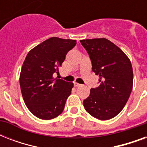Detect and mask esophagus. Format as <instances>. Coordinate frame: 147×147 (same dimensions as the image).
Instances as JSON below:
<instances>
[{
    "mask_svg": "<svg viewBox=\"0 0 147 147\" xmlns=\"http://www.w3.org/2000/svg\"><path fill=\"white\" fill-rule=\"evenodd\" d=\"M74 85H75V87H79V86H81L80 84H78L77 82H74Z\"/></svg>",
    "mask_w": 147,
    "mask_h": 147,
    "instance_id": "1",
    "label": "esophagus"
}]
</instances>
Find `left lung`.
<instances>
[{
    "mask_svg": "<svg viewBox=\"0 0 147 147\" xmlns=\"http://www.w3.org/2000/svg\"><path fill=\"white\" fill-rule=\"evenodd\" d=\"M99 76V85L91 88L84 100L85 111L95 118L106 121L117 116L127 102L133 88L131 62L125 53L110 40L100 38L80 40Z\"/></svg>",
    "mask_w": 147,
    "mask_h": 147,
    "instance_id": "left-lung-1",
    "label": "left lung"
}]
</instances>
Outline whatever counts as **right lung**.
<instances>
[{
	"label": "right lung",
	"instance_id": "right-lung-1",
	"mask_svg": "<svg viewBox=\"0 0 147 147\" xmlns=\"http://www.w3.org/2000/svg\"><path fill=\"white\" fill-rule=\"evenodd\" d=\"M76 40L52 37L33 48L26 55L20 76L22 96L30 111L42 120L59 116L71 94L73 83L53 78L58 73Z\"/></svg>",
	"mask_w": 147,
	"mask_h": 147
}]
</instances>
